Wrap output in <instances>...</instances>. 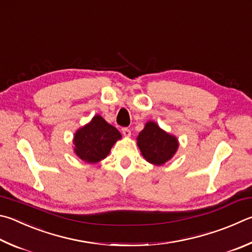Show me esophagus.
<instances>
[{
	"label": "esophagus",
	"instance_id": "34e87169",
	"mask_svg": "<svg viewBox=\"0 0 252 252\" xmlns=\"http://www.w3.org/2000/svg\"><path fill=\"white\" fill-rule=\"evenodd\" d=\"M122 134H123V136H126V138H129V136L131 135L130 129H127V127H123V129H122Z\"/></svg>",
	"mask_w": 252,
	"mask_h": 252
}]
</instances>
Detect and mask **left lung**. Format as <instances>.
Masks as SVG:
<instances>
[{
  "instance_id": "obj_1",
  "label": "left lung",
  "mask_w": 252,
  "mask_h": 252,
  "mask_svg": "<svg viewBox=\"0 0 252 252\" xmlns=\"http://www.w3.org/2000/svg\"><path fill=\"white\" fill-rule=\"evenodd\" d=\"M136 144L145 161L161 166L176 154L180 142L175 135L161 129L157 122L148 121L136 138Z\"/></svg>"
}]
</instances>
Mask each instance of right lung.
I'll use <instances>...</instances> for the list:
<instances>
[{"instance_id":"add662e5","label":"right lung","mask_w":252,"mask_h":252,"mask_svg":"<svg viewBox=\"0 0 252 252\" xmlns=\"http://www.w3.org/2000/svg\"><path fill=\"white\" fill-rule=\"evenodd\" d=\"M122 135L116 127L95 114L90 122L75 132L72 143L74 153L87 163H98L106 158L112 146Z\"/></svg>"}]
</instances>
